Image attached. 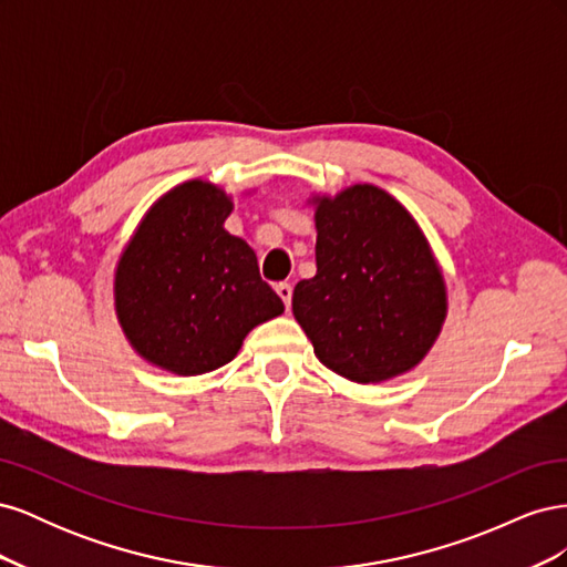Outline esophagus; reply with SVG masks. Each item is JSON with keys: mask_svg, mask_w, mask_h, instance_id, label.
Instances as JSON below:
<instances>
[{"mask_svg": "<svg viewBox=\"0 0 567 567\" xmlns=\"http://www.w3.org/2000/svg\"><path fill=\"white\" fill-rule=\"evenodd\" d=\"M277 293L284 300L286 310H290V300H293V286H290L288 281H281V284H277Z\"/></svg>", "mask_w": 567, "mask_h": 567, "instance_id": "34e87169", "label": "esophagus"}]
</instances>
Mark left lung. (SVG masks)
I'll list each match as a JSON object with an SVG mask.
<instances>
[{"label": "left lung", "instance_id": "left-lung-1", "mask_svg": "<svg viewBox=\"0 0 567 567\" xmlns=\"http://www.w3.org/2000/svg\"><path fill=\"white\" fill-rule=\"evenodd\" d=\"M317 274L298 281L293 315L323 367L379 383L416 367L447 298L435 257L402 205L359 184L317 205Z\"/></svg>", "mask_w": 567, "mask_h": 567}]
</instances>
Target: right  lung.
<instances>
[{"instance_id": "right-lung-1", "label": "right lung", "mask_w": 567, "mask_h": 567, "mask_svg": "<svg viewBox=\"0 0 567 567\" xmlns=\"http://www.w3.org/2000/svg\"><path fill=\"white\" fill-rule=\"evenodd\" d=\"M231 200L208 182L165 194L115 271L117 319L148 362L179 375L225 367L252 326L284 312L252 248L225 231Z\"/></svg>"}]
</instances>
